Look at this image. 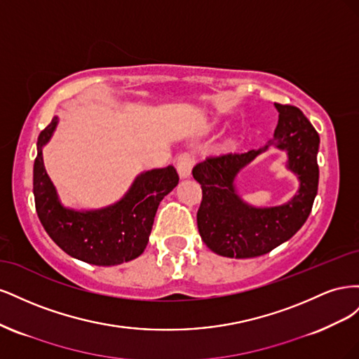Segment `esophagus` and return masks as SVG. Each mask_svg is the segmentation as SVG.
I'll return each mask as SVG.
<instances>
[{"mask_svg":"<svg viewBox=\"0 0 359 359\" xmlns=\"http://www.w3.org/2000/svg\"><path fill=\"white\" fill-rule=\"evenodd\" d=\"M194 165V157L189 153H182L177 158V170L181 178H189L191 175V169Z\"/></svg>","mask_w":359,"mask_h":359,"instance_id":"obj_1","label":"esophagus"}]
</instances>
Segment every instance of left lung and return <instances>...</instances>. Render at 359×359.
Wrapping results in <instances>:
<instances>
[{"mask_svg":"<svg viewBox=\"0 0 359 359\" xmlns=\"http://www.w3.org/2000/svg\"><path fill=\"white\" fill-rule=\"evenodd\" d=\"M274 106L278 124L274 139L264 148L211 156L193 168V177L202 187L198 229L206 247L220 256L247 259L266 255L290 240L311 212L319 184V135L298 107ZM271 144L287 151L288 168L299 177L300 187L286 204L257 209L239 198L234 178Z\"/></svg>","mask_w":359,"mask_h":359,"instance_id":"8db88e82","label":"left lung"}]
</instances>
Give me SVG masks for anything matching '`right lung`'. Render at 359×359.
<instances>
[{"mask_svg":"<svg viewBox=\"0 0 359 359\" xmlns=\"http://www.w3.org/2000/svg\"><path fill=\"white\" fill-rule=\"evenodd\" d=\"M57 124L58 116H53L37 139L32 186L40 223L53 243L82 262L112 266L136 259L148 244L160 202L180 181L175 168L142 172L124 198L106 208L93 211L66 208L45 169L41 151Z\"/></svg>","mask_w":359,"mask_h":359,"instance_id":"1","label":"right lung"}]
</instances>
